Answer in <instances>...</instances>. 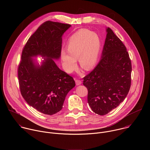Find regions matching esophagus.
I'll use <instances>...</instances> for the list:
<instances>
[{
    "label": "esophagus",
    "instance_id": "1",
    "mask_svg": "<svg viewBox=\"0 0 150 150\" xmlns=\"http://www.w3.org/2000/svg\"><path fill=\"white\" fill-rule=\"evenodd\" d=\"M75 83H76V85H79L81 84L82 82H81V81L79 80V79H76V80H75Z\"/></svg>",
    "mask_w": 150,
    "mask_h": 150
}]
</instances>
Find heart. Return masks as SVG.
<instances>
[{
    "label": "heart",
    "instance_id": "heart-1",
    "mask_svg": "<svg viewBox=\"0 0 150 150\" xmlns=\"http://www.w3.org/2000/svg\"><path fill=\"white\" fill-rule=\"evenodd\" d=\"M102 42L100 35L87 29H81L68 39L67 49L62 50L61 59L64 69L71 73L77 67L78 59L80 67L86 71L92 69L98 60Z\"/></svg>",
    "mask_w": 150,
    "mask_h": 150
}]
</instances>
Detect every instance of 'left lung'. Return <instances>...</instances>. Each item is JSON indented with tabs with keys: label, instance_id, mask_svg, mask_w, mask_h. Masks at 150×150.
<instances>
[{
	"label": "left lung",
	"instance_id": "obj_1",
	"mask_svg": "<svg viewBox=\"0 0 150 150\" xmlns=\"http://www.w3.org/2000/svg\"><path fill=\"white\" fill-rule=\"evenodd\" d=\"M101 60L97 67L83 79L88 89V103L91 110L103 116L108 114L125 100L131 83V61L122 41L110 28Z\"/></svg>",
	"mask_w": 150,
	"mask_h": 150
}]
</instances>
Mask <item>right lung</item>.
<instances>
[{
  "label": "right lung",
  "mask_w": 150,
  "mask_h": 150,
  "mask_svg": "<svg viewBox=\"0 0 150 150\" xmlns=\"http://www.w3.org/2000/svg\"><path fill=\"white\" fill-rule=\"evenodd\" d=\"M71 25L46 21L29 38L18 69L21 93L37 111L52 115L63 108L69 91L75 86L73 78L60 70L54 60L60 57L62 35ZM44 59L40 65L33 57Z\"/></svg>",
  "instance_id": "right-lung-1"
}]
</instances>
